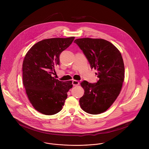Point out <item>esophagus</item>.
<instances>
[{
  "instance_id": "esophagus-1",
  "label": "esophagus",
  "mask_w": 149,
  "mask_h": 149,
  "mask_svg": "<svg viewBox=\"0 0 149 149\" xmlns=\"http://www.w3.org/2000/svg\"><path fill=\"white\" fill-rule=\"evenodd\" d=\"M72 84L73 86H77V85H79V82L77 80H73L72 81Z\"/></svg>"
}]
</instances>
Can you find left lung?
Returning <instances> with one entry per match:
<instances>
[{"label":"left lung","instance_id":"8db88e82","mask_svg":"<svg viewBox=\"0 0 149 149\" xmlns=\"http://www.w3.org/2000/svg\"><path fill=\"white\" fill-rule=\"evenodd\" d=\"M76 43L84 53L91 69H97L99 80L96 83H81L84 89L80 99L81 108L91 114L107 111L119 96L125 79V66L119 50L103 39L84 38Z\"/></svg>","mask_w":149,"mask_h":149}]
</instances>
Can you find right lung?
I'll return each mask as SVG.
<instances>
[{
  "label": "right lung",
  "mask_w": 149,
  "mask_h": 149,
  "mask_svg": "<svg viewBox=\"0 0 149 149\" xmlns=\"http://www.w3.org/2000/svg\"><path fill=\"white\" fill-rule=\"evenodd\" d=\"M74 39L54 38L34 45L26 53L22 65L23 84L28 99L38 112L52 115L59 112L72 88V81L54 78V66L60 65V55Z\"/></svg>",
  "instance_id": "1"
}]
</instances>
